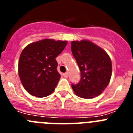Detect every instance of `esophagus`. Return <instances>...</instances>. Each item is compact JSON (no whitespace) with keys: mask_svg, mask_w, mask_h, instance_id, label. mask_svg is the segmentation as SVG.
Here are the masks:
<instances>
[{"mask_svg":"<svg viewBox=\"0 0 133 133\" xmlns=\"http://www.w3.org/2000/svg\"><path fill=\"white\" fill-rule=\"evenodd\" d=\"M68 75H69V73H68V72H65V73L63 74V77H64V78H67Z\"/></svg>","mask_w":133,"mask_h":133,"instance_id":"esophagus-1","label":"esophagus"}]
</instances>
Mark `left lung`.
<instances>
[{
    "mask_svg": "<svg viewBox=\"0 0 133 133\" xmlns=\"http://www.w3.org/2000/svg\"><path fill=\"white\" fill-rule=\"evenodd\" d=\"M71 50L81 70V80L72 84L78 97L92 98L97 97L110 82L112 63L105 51L89 41H72Z\"/></svg>",
    "mask_w": 133,
    "mask_h": 133,
    "instance_id": "left-lung-1",
    "label": "left lung"
}]
</instances>
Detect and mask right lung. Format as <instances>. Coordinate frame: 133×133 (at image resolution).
I'll list each match as a JSON object with an SVG mask.
<instances>
[{
    "mask_svg": "<svg viewBox=\"0 0 133 133\" xmlns=\"http://www.w3.org/2000/svg\"><path fill=\"white\" fill-rule=\"evenodd\" d=\"M66 44V41L44 39L23 49L18 62V75L29 94L41 98L52 93L61 78L55 58Z\"/></svg>",
    "mask_w": 133,
    "mask_h": 133,
    "instance_id": "obj_1",
    "label": "right lung"
}]
</instances>
